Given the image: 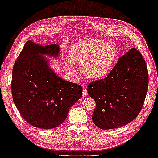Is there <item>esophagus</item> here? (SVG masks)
Returning a JSON list of instances; mask_svg holds the SVG:
<instances>
[{"label": "esophagus", "mask_w": 158, "mask_h": 158, "mask_svg": "<svg viewBox=\"0 0 158 158\" xmlns=\"http://www.w3.org/2000/svg\"><path fill=\"white\" fill-rule=\"evenodd\" d=\"M82 96H83V97H86V96H88V90H87L86 88L83 89V90H82Z\"/></svg>", "instance_id": "34e87169"}]
</instances>
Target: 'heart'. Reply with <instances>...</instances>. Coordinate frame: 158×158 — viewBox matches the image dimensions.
<instances>
[{"label": "heart", "mask_w": 158, "mask_h": 158, "mask_svg": "<svg viewBox=\"0 0 158 158\" xmlns=\"http://www.w3.org/2000/svg\"><path fill=\"white\" fill-rule=\"evenodd\" d=\"M70 59L65 61V68L76 72L75 64H83L85 77L92 79L105 77L113 66L117 52L111 44L97 39L85 40L72 47Z\"/></svg>", "instance_id": "1"}]
</instances>
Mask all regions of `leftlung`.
Listing matches in <instances>:
<instances>
[{
  "label": "left lung",
  "mask_w": 158,
  "mask_h": 158,
  "mask_svg": "<svg viewBox=\"0 0 158 158\" xmlns=\"http://www.w3.org/2000/svg\"><path fill=\"white\" fill-rule=\"evenodd\" d=\"M148 86L146 61L137 49H130L106 78L88 85V95L96 102L94 124L101 129H112L131 122L142 109Z\"/></svg>",
  "instance_id": "8db88e82"
}]
</instances>
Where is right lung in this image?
I'll return each instance as SVG.
<instances>
[{
    "label": "right lung",
    "mask_w": 158,
    "mask_h": 158,
    "mask_svg": "<svg viewBox=\"0 0 158 158\" xmlns=\"http://www.w3.org/2000/svg\"><path fill=\"white\" fill-rule=\"evenodd\" d=\"M56 44L42 47L27 41L12 70L11 89L20 114L31 126L50 129L68 117V110L81 97L80 85L57 77L41 54L57 56Z\"/></svg>",
    "instance_id": "1"
}]
</instances>
